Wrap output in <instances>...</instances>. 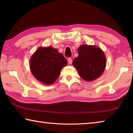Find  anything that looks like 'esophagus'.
Returning a JSON list of instances; mask_svg holds the SVG:
<instances>
[{"instance_id": "1", "label": "esophagus", "mask_w": 133, "mask_h": 133, "mask_svg": "<svg viewBox=\"0 0 133 133\" xmlns=\"http://www.w3.org/2000/svg\"><path fill=\"white\" fill-rule=\"evenodd\" d=\"M67 60H68L69 64H71L72 63V62H73V60H72V58L71 57L68 58V59H67Z\"/></svg>"}]
</instances>
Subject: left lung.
<instances>
[{
	"label": "left lung",
	"instance_id": "obj_1",
	"mask_svg": "<svg viewBox=\"0 0 133 133\" xmlns=\"http://www.w3.org/2000/svg\"><path fill=\"white\" fill-rule=\"evenodd\" d=\"M78 53L73 64L83 80L92 82L102 75L106 65V59L100 48L82 44L78 49Z\"/></svg>",
	"mask_w": 133,
	"mask_h": 133
}]
</instances>
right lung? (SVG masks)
I'll use <instances>...</instances> for the list:
<instances>
[{"mask_svg":"<svg viewBox=\"0 0 133 133\" xmlns=\"http://www.w3.org/2000/svg\"><path fill=\"white\" fill-rule=\"evenodd\" d=\"M67 60L57 49L40 47L31 56L30 67L32 75L43 84L50 85L57 80Z\"/></svg>","mask_w":133,"mask_h":133,"instance_id":"right-lung-1","label":"right lung"}]
</instances>
